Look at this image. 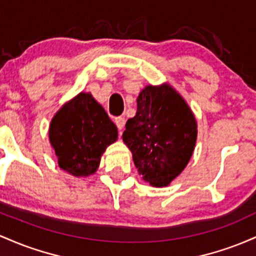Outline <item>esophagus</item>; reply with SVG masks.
Returning <instances> with one entry per match:
<instances>
[{"mask_svg": "<svg viewBox=\"0 0 256 256\" xmlns=\"http://www.w3.org/2000/svg\"><path fill=\"white\" fill-rule=\"evenodd\" d=\"M114 123H116L117 128H118L120 130H122V129L124 128V124H126L124 117H116V118H114Z\"/></svg>", "mask_w": 256, "mask_h": 256, "instance_id": "esophagus-1", "label": "esophagus"}]
</instances>
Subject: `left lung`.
Instances as JSON below:
<instances>
[{"mask_svg":"<svg viewBox=\"0 0 256 256\" xmlns=\"http://www.w3.org/2000/svg\"><path fill=\"white\" fill-rule=\"evenodd\" d=\"M123 142L142 179L154 188L168 186L188 166L197 139V122L182 96L169 84L148 86L136 99Z\"/></svg>","mask_w":256,"mask_h":256,"instance_id":"1","label":"left lung"}]
</instances>
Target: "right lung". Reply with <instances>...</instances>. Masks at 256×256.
<instances>
[{
    "label": "right lung",
    "mask_w": 256,
    "mask_h": 256,
    "mask_svg": "<svg viewBox=\"0 0 256 256\" xmlns=\"http://www.w3.org/2000/svg\"><path fill=\"white\" fill-rule=\"evenodd\" d=\"M117 136V127L104 108L83 92L62 105L50 126L58 164L74 176L96 173L102 154Z\"/></svg>",
    "instance_id": "obj_1"
}]
</instances>
